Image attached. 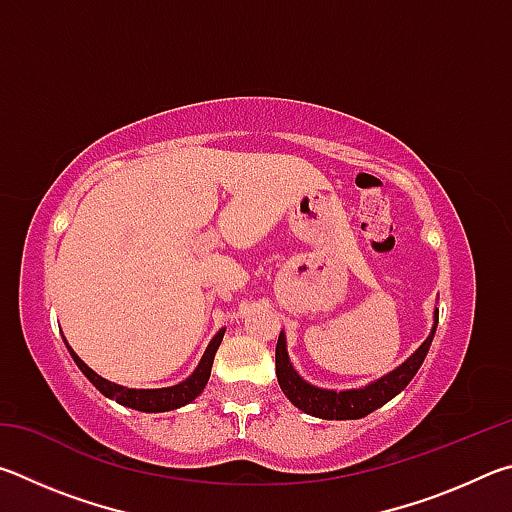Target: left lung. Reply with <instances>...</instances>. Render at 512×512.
Returning a JSON list of instances; mask_svg holds the SVG:
<instances>
[{
	"label": "left lung",
	"instance_id": "1",
	"mask_svg": "<svg viewBox=\"0 0 512 512\" xmlns=\"http://www.w3.org/2000/svg\"><path fill=\"white\" fill-rule=\"evenodd\" d=\"M438 327V309L433 311V327L431 334L427 336L418 350H415L409 359H406L400 368L388 372L372 384L363 388H352V391H327V388H318L309 381L302 379L296 368L291 366L289 352H287V339L284 332H280L275 348V375L280 381L282 393L289 397L293 406H298L300 411H305L314 418L323 420H359L366 418L368 413L377 411L379 406L391 402L397 393H402L409 381L415 377V372L420 370L424 357H427L429 345L433 341Z\"/></svg>",
	"mask_w": 512,
	"mask_h": 512
}]
</instances>
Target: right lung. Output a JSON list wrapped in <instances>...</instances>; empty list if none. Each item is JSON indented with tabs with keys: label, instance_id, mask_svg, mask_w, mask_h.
<instances>
[{
	"label": "right lung",
	"instance_id": "right-lung-1",
	"mask_svg": "<svg viewBox=\"0 0 512 512\" xmlns=\"http://www.w3.org/2000/svg\"><path fill=\"white\" fill-rule=\"evenodd\" d=\"M223 334H225V329H219V334H216L212 343L207 345L203 359H201V363H198V368L192 372V375H189L185 381H180V384L167 386V388H126V386H119V384H115V381L103 379L92 368L85 366L79 354L69 348V345H67V350H69V354H72L76 366L81 368L83 375L88 377L103 395L110 397V400H115L117 404L128 406V409H135V411L162 413V411L180 409V406L189 404L203 393V388H205L207 379H210V372H212L214 354H216V350H219V345L223 341Z\"/></svg>",
	"mask_w": 512,
	"mask_h": 512
}]
</instances>
